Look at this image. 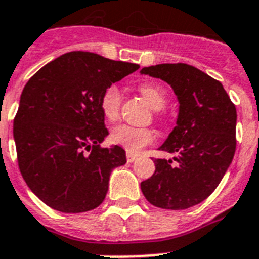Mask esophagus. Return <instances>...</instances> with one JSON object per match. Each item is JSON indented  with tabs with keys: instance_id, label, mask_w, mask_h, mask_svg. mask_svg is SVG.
Instances as JSON below:
<instances>
[{
	"instance_id": "esophagus-1",
	"label": "esophagus",
	"mask_w": 259,
	"mask_h": 259,
	"mask_svg": "<svg viewBox=\"0 0 259 259\" xmlns=\"http://www.w3.org/2000/svg\"><path fill=\"white\" fill-rule=\"evenodd\" d=\"M137 158V154H134V153H127L126 154V160H127V162H133L134 160Z\"/></svg>"
}]
</instances>
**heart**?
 <instances>
[{"instance_id":"b5f03b06","label":"heart","mask_w":259,"mask_h":259,"mask_svg":"<svg viewBox=\"0 0 259 259\" xmlns=\"http://www.w3.org/2000/svg\"><path fill=\"white\" fill-rule=\"evenodd\" d=\"M140 93L145 98L154 110H161L166 105V93L161 84L156 82H146L140 84ZM122 95L115 84H111L103 91L101 98V110L106 119L114 121L119 115ZM156 134L148 127H136V126L122 125L115 126L111 130L110 140L117 145L125 148L127 152H140L154 141Z\"/></svg>"}]
</instances>
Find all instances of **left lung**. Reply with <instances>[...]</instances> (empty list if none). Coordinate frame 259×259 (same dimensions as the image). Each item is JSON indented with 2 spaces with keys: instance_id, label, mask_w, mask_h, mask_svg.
Wrapping results in <instances>:
<instances>
[{
  "instance_id": "8db88e82",
  "label": "left lung",
  "mask_w": 259,
  "mask_h": 259,
  "mask_svg": "<svg viewBox=\"0 0 259 259\" xmlns=\"http://www.w3.org/2000/svg\"><path fill=\"white\" fill-rule=\"evenodd\" d=\"M141 74L168 83L179 101L176 126L158 148L175 157L154 158L156 170L141 191L156 207L187 209L215 191L233 161L237 109L222 83L196 67L157 64Z\"/></svg>"
}]
</instances>
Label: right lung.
I'll return each instance as SVG.
<instances>
[{"label": "right lung", "mask_w": 259, "mask_h": 259, "mask_svg": "<svg viewBox=\"0 0 259 259\" xmlns=\"http://www.w3.org/2000/svg\"><path fill=\"white\" fill-rule=\"evenodd\" d=\"M140 68L93 52H68L28 80L14 118L17 160L26 185L51 208L86 212L105 200L121 146L101 148L109 136L102 94Z\"/></svg>", "instance_id": "1"}]
</instances>
